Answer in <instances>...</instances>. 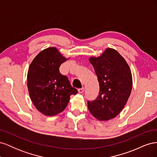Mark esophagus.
<instances>
[{
	"mask_svg": "<svg viewBox=\"0 0 157 157\" xmlns=\"http://www.w3.org/2000/svg\"><path fill=\"white\" fill-rule=\"evenodd\" d=\"M84 88H79V89H78V93H80V94H82V93L84 92Z\"/></svg>",
	"mask_w": 157,
	"mask_h": 157,
	"instance_id": "obj_1",
	"label": "esophagus"
}]
</instances>
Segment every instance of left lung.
<instances>
[{"mask_svg":"<svg viewBox=\"0 0 157 157\" xmlns=\"http://www.w3.org/2000/svg\"><path fill=\"white\" fill-rule=\"evenodd\" d=\"M99 83V95L88 101L90 113L99 121L116 117L124 107L132 88V76L124 58L113 48H107L99 57H90Z\"/></svg>","mask_w":157,"mask_h":157,"instance_id":"8db88e82","label":"left lung"}]
</instances>
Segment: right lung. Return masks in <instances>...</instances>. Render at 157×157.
Masks as SVG:
<instances>
[{
    "mask_svg": "<svg viewBox=\"0 0 157 157\" xmlns=\"http://www.w3.org/2000/svg\"><path fill=\"white\" fill-rule=\"evenodd\" d=\"M69 58L56 47L42 50L33 59L27 73L29 96L37 110L46 116H55L68 105L71 95L78 91L71 86L68 78L61 75V64Z\"/></svg>",
    "mask_w": 157,
    "mask_h": 157,
    "instance_id": "add662e5",
    "label": "right lung"
}]
</instances>
